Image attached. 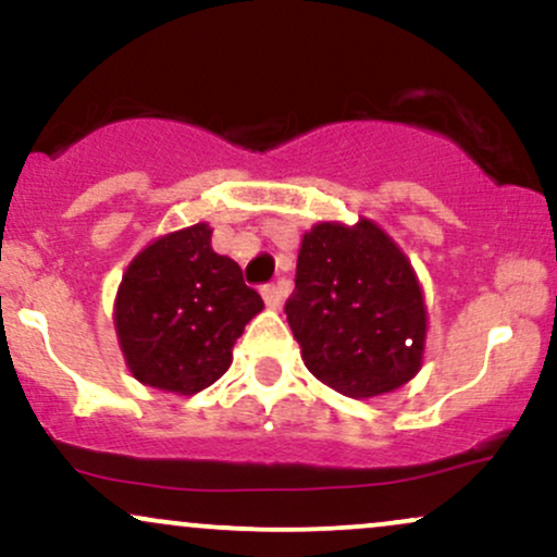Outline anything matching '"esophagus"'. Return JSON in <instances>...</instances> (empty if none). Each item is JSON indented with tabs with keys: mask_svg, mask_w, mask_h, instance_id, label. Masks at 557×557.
I'll return each instance as SVG.
<instances>
[{
	"mask_svg": "<svg viewBox=\"0 0 557 557\" xmlns=\"http://www.w3.org/2000/svg\"><path fill=\"white\" fill-rule=\"evenodd\" d=\"M261 296H264V304L270 306V309H280V306H283V290H280L277 285H264L261 287Z\"/></svg>",
	"mask_w": 557,
	"mask_h": 557,
	"instance_id": "obj_1",
	"label": "esophagus"
}]
</instances>
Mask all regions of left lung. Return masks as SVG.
I'll return each mask as SVG.
<instances>
[{
    "label": "left lung",
    "mask_w": 557,
    "mask_h": 557,
    "mask_svg": "<svg viewBox=\"0 0 557 557\" xmlns=\"http://www.w3.org/2000/svg\"><path fill=\"white\" fill-rule=\"evenodd\" d=\"M285 314L306 369L348 398L393 393L424 363L430 319L419 274L367 216L306 230Z\"/></svg>",
    "instance_id": "obj_1"
}]
</instances>
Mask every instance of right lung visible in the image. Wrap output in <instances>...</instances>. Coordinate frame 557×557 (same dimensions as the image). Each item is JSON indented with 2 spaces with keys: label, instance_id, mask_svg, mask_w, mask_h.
Returning <instances> with one entry per match:
<instances>
[{
  "label": "right lung",
  "instance_id": "right-lung-1",
  "mask_svg": "<svg viewBox=\"0 0 557 557\" xmlns=\"http://www.w3.org/2000/svg\"><path fill=\"white\" fill-rule=\"evenodd\" d=\"M209 222L172 230L125 267L114 296V332L140 385L196 395L233 363V345L264 309L240 267L212 248Z\"/></svg>",
  "mask_w": 557,
  "mask_h": 557
}]
</instances>
